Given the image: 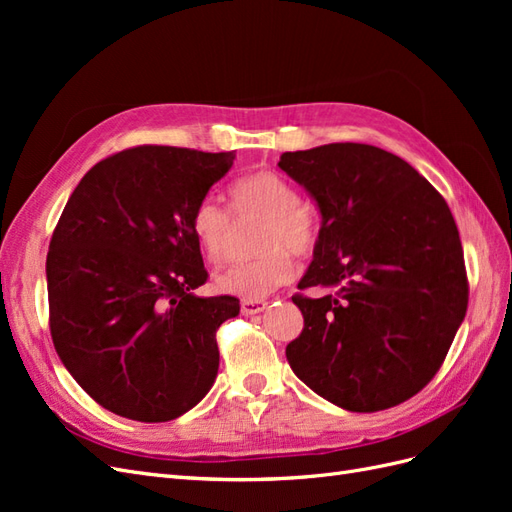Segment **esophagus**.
Segmentation results:
<instances>
[{
    "label": "esophagus",
    "instance_id": "esophagus-1",
    "mask_svg": "<svg viewBox=\"0 0 512 512\" xmlns=\"http://www.w3.org/2000/svg\"><path fill=\"white\" fill-rule=\"evenodd\" d=\"M265 307H267V301H265V299H243V301H241V312H243L245 316L260 314Z\"/></svg>",
    "mask_w": 512,
    "mask_h": 512
}]
</instances>
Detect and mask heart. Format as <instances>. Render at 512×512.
Segmentation results:
<instances>
[{"mask_svg":"<svg viewBox=\"0 0 512 512\" xmlns=\"http://www.w3.org/2000/svg\"><path fill=\"white\" fill-rule=\"evenodd\" d=\"M294 185L273 173H258L239 179L230 188V211L218 198L207 196L192 211V230L205 256L220 265L232 258L239 239V227L258 222L254 245L260 254L232 265L218 275V288L245 299H258L290 282L294 256H309L318 245V220L305 205Z\"/></svg>","mask_w":512,"mask_h":512,"instance_id":"obj_1","label":"heart"}]
</instances>
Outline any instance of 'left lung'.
I'll use <instances>...</instances> for the list:
<instances>
[{
	"mask_svg": "<svg viewBox=\"0 0 512 512\" xmlns=\"http://www.w3.org/2000/svg\"><path fill=\"white\" fill-rule=\"evenodd\" d=\"M280 168L318 203L322 226L299 290L303 331L286 359L350 412L399 406L442 367L468 309L459 230L446 200L393 153L361 143L286 151Z\"/></svg>",
	"mask_w": 512,
	"mask_h": 512,
	"instance_id": "8db88e82",
	"label": "left lung"
}]
</instances>
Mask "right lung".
Masks as SVG:
<instances>
[{"mask_svg": "<svg viewBox=\"0 0 512 512\" xmlns=\"http://www.w3.org/2000/svg\"><path fill=\"white\" fill-rule=\"evenodd\" d=\"M235 151L141 145L76 185L46 256L49 327L61 363L106 410L166 423L194 408L220 367V324L239 299L207 282L192 211Z\"/></svg>", "mask_w": 512, "mask_h": 512, "instance_id": "add662e5", "label": "right lung"}]
</instances>
